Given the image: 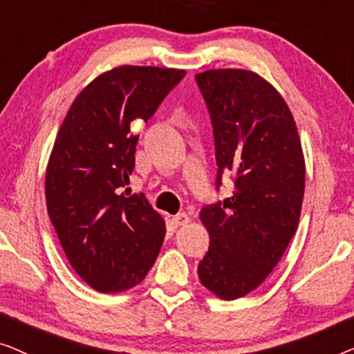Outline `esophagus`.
I'll list each match as a JSON object with an SVG mask.
<instances>
[{"mask_svg":"<svg viewBox=\"0 0 354 354\" xmlns=\"http://www.w3.org/2000/svg\"><path fill=\"white\" fill-rule=\"evenodd\" d=\"M189 223V216L186 213H178V215L173 216V225L175 226H186Z\"/></svg>","mask_w":354,"mask_h":354,"instance_id":"1","label":"esophagus"}]
</instances>
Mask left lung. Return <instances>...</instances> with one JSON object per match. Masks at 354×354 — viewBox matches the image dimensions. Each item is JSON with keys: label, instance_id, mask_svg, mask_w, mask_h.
I'll return each mask as SVG.
<instances>
[{"label": "left lung", "instance_id": "1", "mask_svg": "<svg viewBox=\"0 0 354 354\" xmlns=\"http://www.w3.org/2000/svg\"><path fill=\"white\" fill-rule=\"evenodd\" d=\"M213 127L216 191L232 196L201 210L210 247L198 263L202 286L236 300L274 270L300 220L305 158L292 112L266 80L248 71L196 75Z\"/></svg>", "mask_w": 354, "mask_h": 354}]
</instances>
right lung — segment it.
<instances>
[{
    "mask_svg": "<svg viewBox=\"0 0 354 354\" xmlns=\"http://www.w3.org/2000/svg\"><path fill=\"white\" fill-rule=\"evenodd\" d=\"M184 71L123 66L102 73L68 109L46 168V207L77 274L94 290L131 288L160 252L165 223L144 194L123 187L139 134Z\"/></svg>",
    "mask_w": 354,
    "mask_h": 354,
    "instance_id": "right-lung-1",
    "label": "right lung"
}]
</instances>
